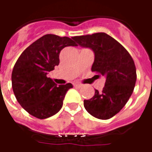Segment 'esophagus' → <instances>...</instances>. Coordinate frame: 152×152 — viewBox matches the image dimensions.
I'll return each mask as SVG.
<instances>
[{
  "instance_id": "obj_1",
  "label": "esophagus",
  "mask_w": 152,
  "mask_h": 152,
  "mask_svg": "<svg viewBox=\"0 0 152 152\" xmlns=\"http://www.w3.org/2000/svg\"><path fill=\"white\" fill-rule=\"evenodd\" d=\"M74 86H75V88H78V89H79V88H82L83 86H82V84H74Z\"/></svg>"
}]
</instances>
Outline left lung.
Wrapping results in <instances>:
<instances>
[{
    "label": "left lung",
    "mask_w": 152,
    "mask_h": 152,
    "mask_svg": "<svg viewBox=\"0 0 152 152\" xmlns=\"http://www.w3.org/2000/svg\"><path fill=\"white\" fill-rule=\"evenodd\" d=\"M72 39L82 48L94 51L91 70L106 78L102 92L95 89L92 98L84 100L85 109L96 118H111L123 109L133 92L136 82L133 59L121 43L104 32Z\"/></svg>",
    "instance_id": "8db88e82"
}]
</instances>
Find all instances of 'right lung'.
I'll return each instance as SVG.
<instances>
[{"label": "right lung", "mask_w": 152, "mask_h": 152, "mask_svg": "<svg viewBox=\"0 0 152 152\" xmlns=\"http://www.w3.org/2000/svg\"><path fill=\"white\" fill-rule=\"evenodd\" d=\"M77 46L69 37L48 34L35 41L21 54L12 73V86L17 102L31 116L46 119L55 115L63 106L71 83L55 84L48 72L59 64L63 48Z\"/></svg>", "instance_id": "right-lung-1"}]
</instances>
